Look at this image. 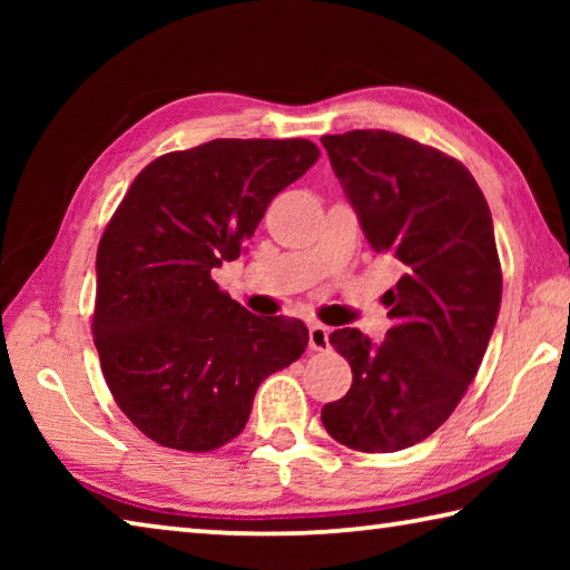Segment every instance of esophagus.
<instances>
[{"mask_svg":"<svg viewBox=\"0 0 570 570\" xmlns=\"http://www.w3.org/2000/svg\"><path fill=\"white\" fill-rule=\"evenodd\" d=\"M308 350L326 352L330 350V330L324 324L308 326Z\"/></svg>","mask_w":570,"mask_h":570,"instance_id":"obj_1","label":"esophagus"}]
</instances>
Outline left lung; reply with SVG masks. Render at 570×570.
<instances>
[{
    "mask_svg": "<svg viewBox=\"0 0 570 570\" xmlns=\"http://www.w3.org/2000/svg\"><path fill=\"white\" fill-rule=\"evenodd\" d=\"M322 146L370 246L402 264L384 294V342L350 326L330 334L352 387L322 422L352 450H404L455 412L485 356L503 294L493 218L470 170L438 148L390 130L324 135Z\"/></svg>",
    "mask_w": 570,
    "mask_h": 570,
    "instance_id": "left-lung-1",
    "label": "left lung"
}]
</instances>
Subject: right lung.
<instances>
[{
	"label": "right lung",
	"mask_w": 570,
	"mask_h": 570,
	"mask_svg": "<svg viewBox=\"0 0 570 570\" xmlns=\"http://www.w3.org/2000/svg\"><path fill=\"white\" fill-rule=\"evenodd\" d=\"M316 158L302 138H218L153 160L112 214L92 336L118 407L158 445H226L258 384L304 354L302 322L246 312L210 272L244 254L276 193Z\"/></svg>",
	"instance_id": "add662e5"
}]
</instances>
